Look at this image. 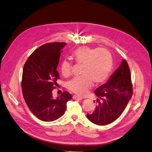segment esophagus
I'll use <instances>...</instances> for the list:
<instances>
[{"instance_id": "34e87169", "label": "esophagus", "mask_w": 152, "mask_h": 152, "mask_svg": "<svg viewBox=\"0 0 152 152\" xmlns=\"http://www.w3.org/2000/svg\"><path fill=\"white\" fill-rule=\"evenodd\" d=\"M72 99L74 100H79L83 99L82 97H81L80 96H77V95H74L72 96Z\"/></svg>"}]
</instances>
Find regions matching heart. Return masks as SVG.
I'll list each match as a JSON object with an SVG mask.
<instances>
[{
    "mask_svg": "<svg viewBox=\"0 0 152 152\" xmlns=\"http://www.w3.org/2000/svg\"><path fill=\"white\" fill-rule=\"evenodd\" d=\"M72 57L80 64H83L81 76L76 77L67 83V88L79 95H84L92 86L93 81L102 83L107 80L113 67V57L104 48H92L83 46L72 52ZM72 66L67 59H64L61 65L63 76L71 75Z\"/></svg>",
    "mask_w": 152,
    "mask_h": 152,
    "instance_id": "b5f03b06",
    "label": "heart"
}]
</instances>
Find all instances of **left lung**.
Wrapping results in <instances>:
<instances>
[{
	"label": "left lung",
	"instance_id": "left-lung-1",
	"mask_svg": "<svg viewBox=\"0 0 152 152\" xmlns=\"http://www.w3.org/2000/svg\"><path fill=\"white\" fill-rule=\"evenodd\" d=\"M98 97L95 110L87 118L97 125L112 123L121 116L133 95V86L128 62L122 59L109 80L95 90Z\"/></svg>",
	"mask_w": 152,
	"mask_h": 152
}]
</instances>
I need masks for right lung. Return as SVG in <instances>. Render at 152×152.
Wrapping results in <instances>:
<instances>
[{
    "mask_svg": "<svg viewBox=\"0 0 152 152\" xmlns=\"http://www.w3.org/2000/svg\"><path fill=\"white\" fill-rule=\"evenodd\" d=\"M66 43H46L38 47L27 59L23 67L21 87L24 99L32 113L45 122L56 121L63 115L67 102L72 99L64 91L56 99L52 96L59 75L57 67Z\"/></svg>",
    "mask_w": 152,
    "mask_h": 152,
    "instance_id": "obj_1",
    "label": "right lung"
}]
</instances>
